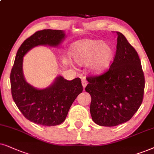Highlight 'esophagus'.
<instances>
[{"mask_svg":"<svg viewBox=\"0 0 154 154\" xmlns=\"http://www.w3.org/2000/svg\"><path fill=\"white\" fill-rule=\"evenodd\" d=\"M82 86H83V88L85 89L86 87V86L87 85V81L85 79H83L82 80Z\"/></svg>","mask_w":154,"mask_h":154,"instance_id":"1","label":"esophagus"}]
</instances>
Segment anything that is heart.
Returning a JSON list of instances; mask_svg holds the SVG:
<instances>
[{
  "label": "heart",
  "instance_id": "b5f03b06",
  "mask_svg": "<svg viewBox=\"0 0 154 154\" xmlns=\"http://www.w3.org/2000/svg\"><path fill=\"white\" fill-rule=\"evenodd\" d=\"M70 54L77 64H89L90 72L94 75H99L110 66L113 48L110 44L101 40L85 38L72 44Z\"/></svg>",
  "mask_w": 154,
  "mask_h": 154
}]
</instances>
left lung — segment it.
<instances>
[{
  "instance_id": "obj_1",
  "label": "left lung",
  "mask_w": 154,
  "mask_h": 154,
  "mask_svg": "<svg viewBox=\"0 0 154 154\" xmlns=\"http://www.w3.org/2000/svg\"><path fill=\"white\" fill-rule=\"evenodd\" d=\"M116 33V53L109 69L101 75L87 77L85 88L91 97L92 120L105 127L130 120L144 97L145 79L138 53L122 33Z\"/></svg>"
}]
</instances>
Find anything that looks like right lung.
Masks as SVG:
<instances>
[{
  "label": "right lung",
  "mask_w": 154,
  "mask_h": 154,
  "mask_svg": "<svg viewBox=\"0 0 154 154\" xmlns=\"http://www.w3.org/2000/svg\"><path fill=\"white\" fill-rule=\"evenodd\" d=\"M65 37L64 31H38L24 41L18 49L11 73L12 96L23 116L31 122L44 126L58 125L65 121L72 104L83 87L80 78L71 81L57 77L50 87L38 89L27 83L22 71L23 57L41 45L58 46Z\"/></svg>",
  "instance_id": "add662e5"
}]
</instances>
